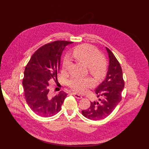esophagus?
<instances>
[{"label":"esophagus","instance_id":"34e87169","mask_svg":"<svg viewBox=\"0 0 149 149\" xmlns=\"http://www.w3.org/2000/svg\"><path fill=\"white\" fill-rule=\"evenodd\" d=\"M72 94H73V95L76 98H77V99H81V98H82V96L81 95H79V94H76V93H72Z\"/></svg>","mask_w":149,"mask_h":149}]
</instances>
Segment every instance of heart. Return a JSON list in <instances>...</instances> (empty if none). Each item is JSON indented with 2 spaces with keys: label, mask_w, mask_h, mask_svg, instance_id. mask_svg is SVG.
<instances>
[{
  "label": "heart",
  "mask_w": 149,
  "mask_h": 149,
  "mask_svg": "<svg viewBox=\"0 0 149 149\" xmlns=\"http://www.w3.org/2000/svg\"><path fill=\"white\" fill-rule=\"evenodd\" d=\"M75 58L83 65L88 68L90 73L97 79L104 77L107 71V63L102 58L101 53L93 47L82 45L76 47L73 51ZM70 63L66 57L63 62L62 70L66 71ZM69 87L74 91L82 93L88 87L92 86L93 81L90 78H73L68 82Z\"/></svg>",
  "instance_id": "1"
}]
</instances>
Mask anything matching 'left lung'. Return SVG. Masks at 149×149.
<instances>
[{
  "label": "left lung",
  "mask_w": 149,
  "mask_h": 149,
  "mask_svg": "<svg viewBox=\"0 0 149 149\" xmlns=\"http://www.w3.org/2000/svg\"><path fill=\"white\" fill-rule=\"evenodd\" d=\"M109 65L105 79L95 90L98 101L91 102L87 110L82 111V114L91 120H100L108 117L121 100V93L124 87L123 72L120 63L113 52L107 47Z\"/></svg>",
  "instance_id": "8db88e82"
}]
</instances>
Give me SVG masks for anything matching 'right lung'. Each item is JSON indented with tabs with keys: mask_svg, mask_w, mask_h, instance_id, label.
Here are the masks:
<instances>
[{
	"mask_svg": "<svg viewBox=\"0 0 149 149\" xmlns=\"http://www.w3.org/2000/svg\"><path fill=\"white\" fill-rule=\"evenodd\" d=\"M71 44L72 42L57 40L41 47L25 67L22 82L25 99L30 109L39 116L49 117L56 114L67 95L62 91L52 97L48 81L56 79L61 55Z\"/></svg>",
	"mask_w": 149,
	"mask_h": 149,
	"instance_id": "obj_1",
	"label": "right lung"
}]
</instances>
